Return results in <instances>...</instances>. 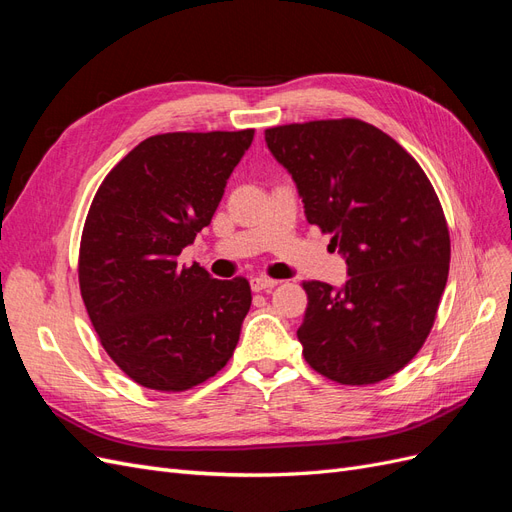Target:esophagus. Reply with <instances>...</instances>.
I'll return each mask as SVG.
<instances>
[{"instance_id":"34e87169","label":"esophagus","mask_w":512,"mask_h":512,"mask_svg":"<svg viewBox=\"0 0 512 512\" xmlns=\"http://www.w3.org/2000/svg\"><path fill=\"white\" fill-rule=\"evenodd\" d=\"M250 286L254 292H260V290H271L277 286V280H271V277H265V275H256L250 280Z\"/></svg>"}]
</instances>
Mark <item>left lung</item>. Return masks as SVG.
<instances>
[{
    "mask_svg": "<svg viewBox=\"0 0 512 512\" xmlns=\"http://www.w3.org/2000/svg\"><path fill=\"white\" fill-rule=\"evenodd\" d=\"M292 177L305 218L331 232L348 282L303 284L297 331L305 361L342 384H374L406 367L436 320L451 239L423 168L359 119L290 123L265 132Z\"/></svg>",
    "mask_w": 512,
    "mask_h": 512,
    "instance_id": "left-lung-1",
    "label": "left lung"
}]
</instances>
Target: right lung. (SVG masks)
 <instances>
[{"instance_id": "1", "label": "right lung", "mask_w": 512, "mask_h": 512, "mask_svg": "<svg viewBox=\"0 0 512 512\" xmlns=\"http://www.w3.org/2000/svg\"><path fill=\"white\" fill-rule=\"evenodd\" d=\"M254 130L170 132L136 145L87 213L79 282L91 324L121 371L185 391L228 363L250 312L247 280H215L177 256L211 224Z\"/></svg>"}]
</instances>
